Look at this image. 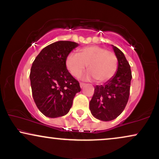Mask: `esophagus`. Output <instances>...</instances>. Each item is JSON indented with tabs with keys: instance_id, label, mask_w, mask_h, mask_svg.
Returning <instances> with one entry per match:
<instances>
[{
	"instance_id": "34e87169",
	"label": "esophagus",
	"mask_w": 159,
	"mask_h": 159,
	"mask_svg": "<svg viewBox=\"0 0 159 159\" xmlns=\"http://www.w3.org/2000/svg\"><path fill=\"white\" fill-rule=\"evenodd\" d=\"M80 88H84V86L85 85V84H84V83H82V82H80Z\"/></svg>"
}]
</instances>
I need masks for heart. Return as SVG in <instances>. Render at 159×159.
Instances as JSON below:
<instances>
[{"instance_id": "1", "label": "heart", "mask_w": 159, "mask_h": 159, "mask_svg": "<svg viewBox=\"0 0 159 159\" xmlns=\"http://www.w3.org/2000/svg\"><path fill=\"white\" fill-rule=\"evenodd\" d=\"M65 64L74 77H79L87 66L89 71L83 75L84 80L95 79L98 82H105L114 76L118 66V59L114 52L106 51L97 45H91L80 49L78 54L69 53Z\"/></svg>"}]
</instances>
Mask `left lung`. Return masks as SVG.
Here are the masks:
<instances>
[{
    "mask_svg": "<svg viewBox=\"0 0 159 159\" xmlns=\"http://www.w3.org/2000/svg\"><path fill=\"white\" fill-rule=\"evenodd\" d=\"M112 45L118 59V68L111 79L101 85L95 87L90 101V110L95 118L108 121L120 115L127 105L129 96L132 72L125 54Z\"/></svg>",
    "mask_w": 159,
    "mask_h": 159,
    "instance_id": "8db88e82",
    "label": "left lung"
}]
</instances>
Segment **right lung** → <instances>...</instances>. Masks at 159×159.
Instances as JSON below:
<instances>
[{
  "label": "right lung",
  "instance_id": "1",
  "mask_svg": "<svg viewBox=\"0 0 159 159\" xmlns=\"http://www.w3.org/2000/svg\"><path fill=\"white\" fill-rule=\"evenodd\" d=\"M79 44L57 41L44 48L32 63L30 79L37 107L50 118L68 114L80 83L67 70L65 61Z\"/></svg>",
  "mask_w": 159,
  "mask_h": 159
}]
</instances>
